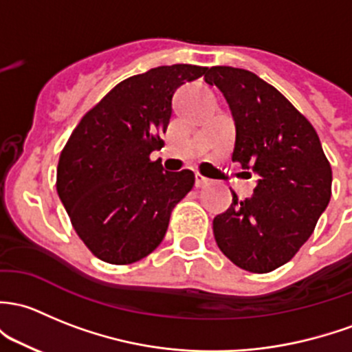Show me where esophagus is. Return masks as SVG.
Listing matches in <instances>:
<instances>
[{"label":"esophagus","instance_id":"esophagus-1","mask_svg":"<svg viewBox=\"0 0 352 352\" xmlns=\"http://www.w3.org/2000/svg\"><path fill=\"white\" fill-rule=\"evenodd\" d=\"M210 180L207 179V177L201 175V173H195V187H206L209 186Z\"/></svg>","mask_w":352,"mask_h":352}]
</instances>
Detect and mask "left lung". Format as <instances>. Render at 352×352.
<instances>
[{
  "label": "left lung",
  "instance_id": "8db88e82",
  "mask_svg": "<svg viewBox=\"0 0 352 352\" xmlns=\"http://www.w3.org/2000/svg\"><path fill=\"white\" fill-rule=\"evenodd\" d=\"M204 79L234 118L232 162L256 177L251 197L232 192L229 209L214 217V238L239 268L273 272L295 256L331 201V165L307 118L256 74L217 65Z\"/></svg>",
  "mask_w": 352,
  "mask_h": 352
}]
</instances>
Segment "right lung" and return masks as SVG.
<instances>
[{"mask_svg": "<svg viewBox=\"0 0 352 352\" xmlns=\"http://www.w3.org/2000/svg\"><path fill=\"white\" fill-rule=\"evenodd\" d=\"M207 67L162 65L124 79L84 114L58 158L57 194L94 256L129 265L164 239L170 214L192 190V170L164 172L150 153L172 116V98Z\"/></svg>", "mask_w": 352, "mask_h": 352, "instance_id": "add662e5", "label": "right lung"}]
</instances>
